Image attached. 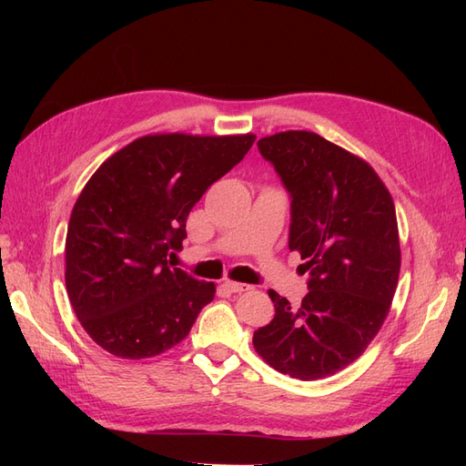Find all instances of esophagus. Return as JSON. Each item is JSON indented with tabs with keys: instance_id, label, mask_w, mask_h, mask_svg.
<instances>
[{
	"instance_id": "1",
	"label": "esophagus",
	"mask_w": 466,
	"mask_h": 466,
	"mask_svg": "<svg viewBox=\"0 0 466 466\" xmlns=\"http://www.w3.org/2000/svg\"><path fill=\"white\" fill-rule=\"evenodd\" d=\"M225 288H228L231 293H243V291L252 289L248 284H241V281H233V279L225 281Z\"/></svg>"
}]
</instances>
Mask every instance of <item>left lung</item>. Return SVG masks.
<instances>
[{
  "label": "left lung",
  "instance_id": "1",
  "mask_svg": "<svg viewBox=\"0 0 466 466\" xmlns=\"http://www.w3.org/2000/svg\"><path fill=\"white\" fill-rule=\"evenodd\" d=\"M291 194L289 250L311 272L298 311L270 289V324L252 336L276 371L315 380L356 361L383 327L400 274L394 202L375 168L315 132L258 139Z\"/></svg>",
  "mask_w": 466,
  "mask_h": 466
}]
</instances>
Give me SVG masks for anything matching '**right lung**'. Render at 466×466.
Listing matches in <instances>:
<instances>
[{
	"instance_id": "add662e5",
	"label": "right lung",
	"mask_w": 466,
	"mask_h": 466,
	"mask_svg": "<svg viewBox=\"0 0 466 466\" xmlns=\"http://www.w3.org/2000/svg\"><path fill=\"white\" fill-rule=\"evenodd\" d=\"M255 134H147L96 168L72 209L66 289L81 327L122 360L159 356L188 336L214 281L167 262L208 187L241 161Z\"/></svg>"
}]
</instances>
